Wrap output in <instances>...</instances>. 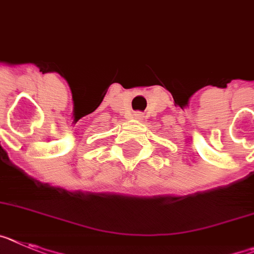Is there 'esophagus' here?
Instances as JSON below:
<instances>
[{
	"mask_svg": "<svg viewBox=\"0 0 254 254\" xmlns=\"http://www.w3.org/2000/svg\"><path fill=\"white\" fill-rule=\"evenodd\" d=\"M135 116L136 118H140V116H142V114H139V112H138V114H135Z\"/></svg>",
	"mask_w": 254,
	"mask_h": 254,
	"instance_id": "34e87169",
	"label": "esophagus"
}]
</instances>
